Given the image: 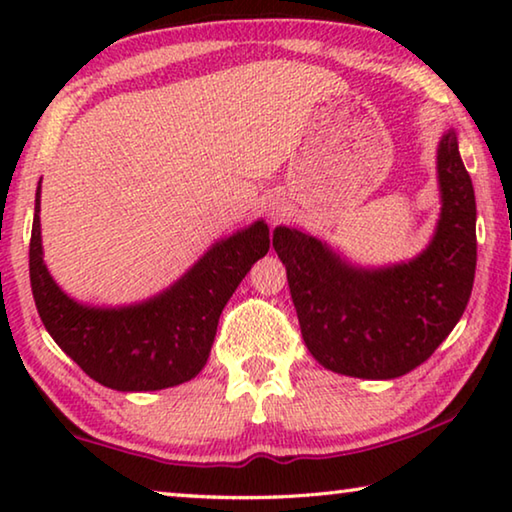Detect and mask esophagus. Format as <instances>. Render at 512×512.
Here are the masks:
<instances>
[{"label":"esophagus","mask_w":512,"mask_h":512,"mask_svg":"<svg viewBox=\"0 0 512 512\" xmlns=\"http://www.w3.org/2000/svg\"><path fill=\"white\" fill-rule=\"evenodd\" d=\"M282 214H284V203L280 198H273V203H268V216H271V221H277L282 219Z\"/></svg>","instance_id":"obj_1"}]
</instances>
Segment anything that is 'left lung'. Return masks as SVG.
<instances>
[{
  "mask_svg": "<svg viewBox=\"0 0 512 512\" xmlns=\"http://www.w3.org/2000/svg\"><path fill=\"white\" fill-rule=\"evenodd\" d=\"M436 169V230L409 262L359 266L298 228L273 230L302 339L323 368L361 379L402 377L461 320L474 284L476 201L454 128L440 137Z\"/></svg>",
  "mask_w": 512,
  "mask_h": 512,
  "instance_id": "left-lung-1",
  "label": "left lung"
}]
</instances>
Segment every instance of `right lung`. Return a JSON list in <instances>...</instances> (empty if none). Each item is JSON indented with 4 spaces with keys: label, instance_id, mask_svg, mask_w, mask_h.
Instances as JSON below:
<instances>
[{
    "label": "right lung",
    "instance_id": "add662e5",
    "mask_svg": "<svg viewBox=\"0 0 512 512\" xmlns=\"http://www.w3.org/2000/svg\"><path fill=\"white\" fill-rule=\"evenodd\" d=\"M268 246V225L259 219L212 244L158 296L124 307L83 305L58 287L42 257L38 183L29 246L31 291L51 339L85 375L121 393L162 391L203 370L225 302Z\"/></svg>",
    "mask_w": 512,
    "mask_h": 512
}]
</instances>
